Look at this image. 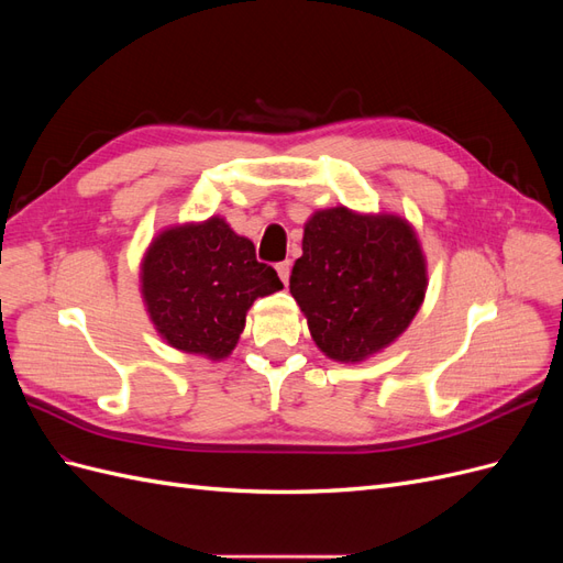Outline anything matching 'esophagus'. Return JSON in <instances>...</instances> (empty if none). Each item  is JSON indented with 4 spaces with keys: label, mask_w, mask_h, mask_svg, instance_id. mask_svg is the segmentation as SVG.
Segmentation results:
<instances>
[{
    "label": "esophagus",
    "mask_w": 563,
    "mask_h": 563,
    "mask_svg": "<svg viewBox=\"0 0 563 563\" xmlns=\"http://www.w3.org/2000/svg\"><path fill=\"white\" fill-rule=\"evenodd\" d=\"M277 275L284 284H288V277H291V261H282L277 263Z\"/></svg>",
    "instance_id": "obj_1"
}]
</instances>
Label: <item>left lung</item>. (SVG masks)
Listing matches in <instances>:
<instances>
[{"mask_svg": "<svg viewBox=\"0 0 563 563\" xmlns=\"http://www.w3.org/2000/svg\"><path fill=\"white\" fill-rule=\"evenodd\" d=\"M288 284L317 347L354 364L408 329L428 291V265L408 220L335 207L305 223Z\"/></svg>", "mask_w": 563, "mask_h": 563, "instance_id": "8db88e82", "label": "left lung"}]
</instances>
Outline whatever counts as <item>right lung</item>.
Wrapping results in <instances>:
<instances>
[{
    "mask_svg": "<svg viewBox=\"0 0 563 563\" xmlns=\"http://www.w3.org/2000/svg\"><path fill=\"white\" fill-rule=\"evenodd\" d=\"M284 288L255 246L223 218L166 228L141 263V294L168 345L220 362L234 350L255 298Z\"/></svg>",
    "mask_w": 563,
    "mask_h": 563,
    "instance_id": "obj_1",
    "label": "right lung"
}]
</instances>
